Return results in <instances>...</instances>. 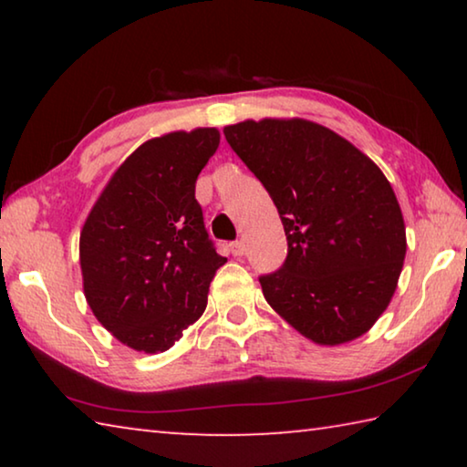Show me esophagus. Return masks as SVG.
Instances as JSON below:
<instances>
[{"instance_id": "esophagus-1", "label": "esophagus", "mask_w": 467, "mask_h": 467, "mask_svg": "<svg viewBox=\"0 0 467 467\" xmlns=\"http://www.w3.org/2000/svg\"><path fill=\"white\" fill-rule=\"evenodd\" d=\"M231 253H233L234 257H243L244 255V243L243 241L231 243Z\"/></svg>"}]
</instances>
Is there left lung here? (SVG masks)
I'll return each instance as SVG.
<instances>
[{
  "mask_svg": "<svg viewBox=\"0 0 467 467\" xmlns=\"http://www.w3.org/2000/svg\"><path fill=\"white\" fill-rule=\"evenodd\" d=\"M224 136L286 233L284 264L259 275L267 303L315 344L365 334L389 305L406 257L404 218L381 169L305 119L243 121Z\"/></svg>",
  "mask_w": 467,
  "mask_h": 467,
  "instance_id": "left-lung-1",
  "label": "left lung"
}]
</instances>
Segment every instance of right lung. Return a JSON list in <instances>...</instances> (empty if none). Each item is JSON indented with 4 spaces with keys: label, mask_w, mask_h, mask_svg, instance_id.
Returning a JSON list of instances; mask_svg holds the SVG:
<instances>
[{
    "label": "right lung",
    "mask_w": 467,
    "mask_h": 467,
    "mask_svg": "<svg viewBox=\"0 0 467 467\" xmlns=\"http://www.w3.org/2000/svg\"><path fill=\"white\" fill-rule=\"evenodd\" d=\"M220 144L214 128L148 140L94 203L80 234L84 295L102 326L138 352H164L200 319L218 255L195 181Z\"/></svg>",
    "instance_id": "1"
}]
</instances>
